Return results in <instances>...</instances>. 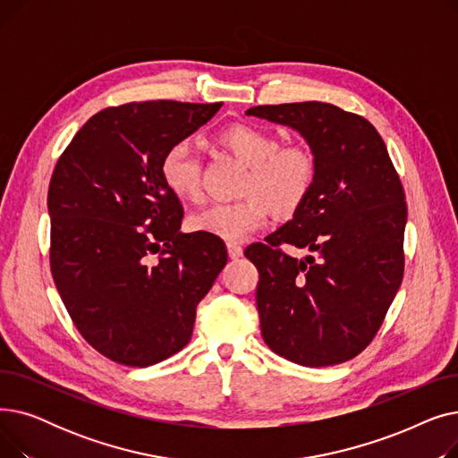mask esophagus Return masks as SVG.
Wrapping results in <instances>:
<instances>
[{"label":"esophagus","instance_id":"34e87169","mask_svg":"<svg viewBox=\"0 0 458 458\" xmlns=\"http://www.w3.org/2000/svg\"><path fill=\"white\" fill-rule=\"evenodd\" d=\"M226 249H228V256L232 258V259H237V258H242L243 256V249H242V245H237V243H228L226 245Z\"/></svg>","mask_w":458,"mask_h":458}]
</instances>
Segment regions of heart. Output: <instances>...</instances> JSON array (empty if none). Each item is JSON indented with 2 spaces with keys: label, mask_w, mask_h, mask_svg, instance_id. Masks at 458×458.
I'll return each mask as SVG.
<instances>
[{
  "label": "heart",
  "mask_w": 458,
  "mask_h": 458,
  "mask_svg": "<svg viewBox=\"0 0 458 458\" xmlns=\"http://www.w3.org/2000/svg\"><path fill=\"white\" fill-rule=\"evenodd\" d=\"M215 144L247 166L239 183L242 200L213 204L187 219L192 232L242 242L267 221L269 209L290 216L308 200L318 180V157L306 144H282L280 137L250 124H232L215 135ZM165 187L185 202L200 200V163L187 140L174 142L161 159Z\"/></svg>",
  "instance_id": "heart-1"
}]
</instances>
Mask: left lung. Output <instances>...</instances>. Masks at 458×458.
<instances>
[{"label":"left lung","instance_id":"left-lung-1","mask_svg":"<svg viewBox=\"0 0 458 458\" xmlns=\"http://www.w3.org/2000/svg\"><path fill=\"white\" fill-rule=\"evenodd\" d=\"M247 114L297 130L318 157L316 185L293 219L245 250L259 273L263 340L299 366L347 362L375 338L404 271L406 202L386 144L369 120L332 104ZM282 244L309 254L297 260Z\"/></svg>","mask_w":458,"mask_h":458}]
</instances>
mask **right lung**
<instances>
[{
    "instance_id": "obj_1",
    "label": "right lung",
    "mask_w": 458,
    "mask_h": 458,
    "mask_svg": "<svg viewBox=\"0 0 458 458\" xmlns=\"http://www.w3.org/2000/svg\"><path fill=\"white\" fill-rule=\"evenodd\" d=\"M223 104L131 102L90 116L47 189L50 267L80 334L123 366L182 351L197 306L228 261L219 237L182 233L159 165ZM156 255V259L151 256Z\"/></svg>"
}]
</instances>
